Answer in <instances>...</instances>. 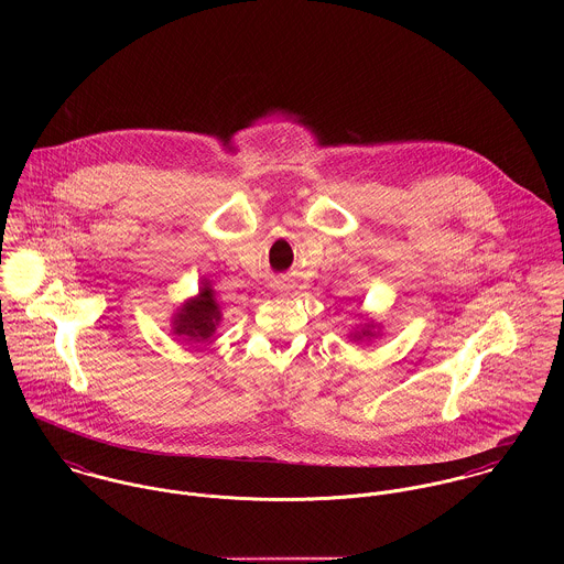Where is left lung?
Masks as SVG:
<instances>
[{
	"label": "left lung",
	"mask_w": 564,
	"mask_h": 564,
	"mask_svg": "<svg viewBox=\"0 0 564 564\" xmlns=\"http://www.w3.org/2000/svg\"><path fill=\"white\" fill-rule=\"evenodd\" d=\"M360 336H369V329H362V334H356L354 338H360Z\"/></svg>",
	"instance_id": "obj_1"
}]
</instances>
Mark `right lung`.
I'll list each match as a JSON object with an SVG mask.
<instances>
[{
	"instance_id": "right-lung-1",
	"label": "right lung",
	"mask_w": 564,
	"mask_h": 564,
	"mask_svg": "<svg viewBox=\"0 0 564 564\" xmlns=\"http://www.w3.org/2000/svg\"><path fill=\"white\" fill-rule=\"evenodd\" d=\"M221 319L219 304L215 302V291L210 286H204L199 295L191 302H186L180 313H175L173 332L184 336V340H206L213 336L217 323Z\"/></svg>"
}]
</instances>
